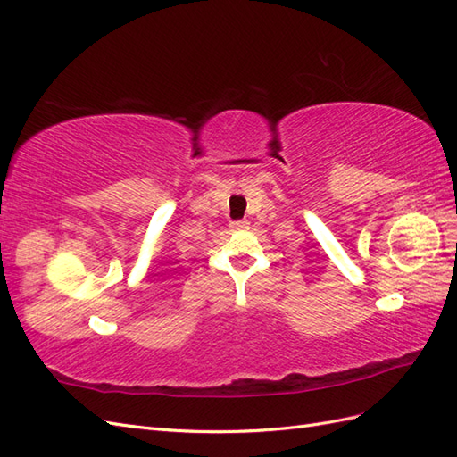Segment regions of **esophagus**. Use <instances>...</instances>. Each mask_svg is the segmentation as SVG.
I'll list each match as a JSON object with an SVG mask.
<instances>
[{
  "mask_svg": "<svg viewBox=\"0 0 457 457\" xmlns=\"http://www.w3.org/2000/svg\"><path fill=\"white\" fill-rule=\"evenodd\" d=\"M230 228H234V230L247 228V220H245V219H242V220H232V223H230Z\"/></svg>",
  "mask_w": 457,
  "mask_h": 457,
  "instance_id": "obj_1",
  "label": "esophagus"
}]
</instances>
